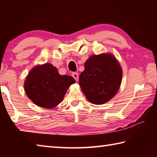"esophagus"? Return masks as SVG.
Returning <instances> with one entry per match:
<instances>
[{"instance_id":"1","label":"esophagus","mask_w":157,"mask_h":157,"mask_svg":"<svg viewBox=\"0 0 157 157\" xmlns=\"http://www.w3.org/2000/svg\"><path fill=\"white\" fill-rule=\"evenodd\" d=\"M72 76L73 77V78L75 79V80L78 82V79H79V75L78 73H72Z\"/></svg>"}]
</instances>
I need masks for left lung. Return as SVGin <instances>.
<instances>
[{"mask_svg": "<svg viewBox=\"0 0 157 157\" xmlns=\"http://www.w3.org/2000/svg\"><path fill=\"white\" fill-rule=\"evenodd\" d=\"M123 70L111 53L91 55L79 75V86L90 102L103 105L115 96L120 89Z\"/></svg>", "mask_w": 157, "mask_h": 157, "instance_id": "8db88e82", "label": "left lung"}]
</instances>
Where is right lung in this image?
<instances>
[{
  "mask_svg": "<svg viewBox=\"0 0 157 157\" xmlns=\"http://www.w3.org/2000/svg\"><path fill=\"white\" fill-rule=\"evenodd\" d=\"M75 83L73 77L61 75L56 67L46 63L31 69L25 79L24 90L38 107L52 109L62 102L69 87Z\"/></svg>",
  "mask_w": 157,
  "mask_h": 157,
  "instance_id": "right-lung-1",
  "label": "right lung"
}]
</instances>
